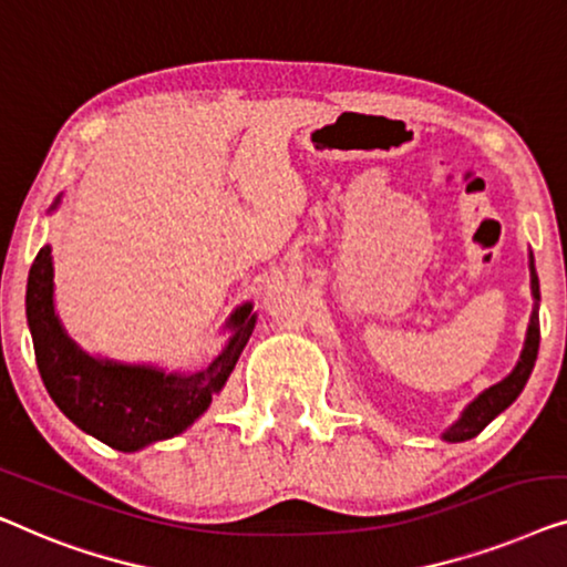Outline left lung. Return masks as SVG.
Here are the masks:
<instances>
[{"instance_id":"1","label":"left lung","mask_w":567,"mask_h":567,"mask_svg":"<svg viewBox=\"0 0 567 567\" xmlns=\"http://www.w3.org/2000/svg\"><path fill=\"white\" fill-rule=\"evenodd\" d=\"M529 277H532L534 308H532L529 329H526V341H524L519 362H516L512 374H506V378L496 382V385L483 390V393L477 395L465 411H462V416L442 434L446 442H465V440H473V436L481 434L501 411H506L508 405L519 398V393L526 385V380H529L534 362H537V352H539V280H537V272H534L532 257H529Z\"/></svg>"}]
</instances>
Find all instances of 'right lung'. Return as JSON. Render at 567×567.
<instances>
[{
	"label": "right lung",
	"mask_w": 567,
	"mask_h": 567,
	"mask_svg": "<svg viewBox=\"0 0 567 567\" xmlns=\"http://www.w3.org/2000/svg\"><path fill=\"white\" fill-rule=\"evenodd\" d=\"M59 203L61 195L51 210ZM251 308V302H246L230 313L226 326L234 329V337L205 370L166 374L146 364L97 360L69 339L53 308L51 246L38 251L25 295L35 362L48 395L82 432L121 452L172 440L203 416L251 337L257 323Z\"/></svg>",
	"instance_id": "1"
}]
</instances>
